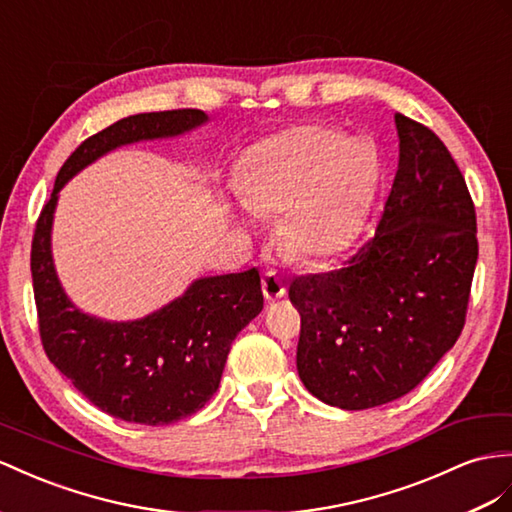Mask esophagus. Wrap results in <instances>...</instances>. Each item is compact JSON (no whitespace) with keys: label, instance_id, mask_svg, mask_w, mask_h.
<instances>
[{"label":"esophagus","instance_id":"obj_1","mask_svg":"<svg viewBox=\"0 0 512 512\" xmlns=\"http://www.w3.org/2000/svg\"><path fill=\"white\" fill-rule=\"evenodd\" d=\"M261 290H264V296L268 300H279L285 296V285L279 279L277 272H266L264 279H261Z\"/></svg>","mask_w":512,"mask_h":512}]
</instances>
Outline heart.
Masks as SVG:
<instances>
[{
	"mask_svg": "<svg viewBox=\"0 0 512 512\" xmlns=\"http://www.w3.org/2000/svg\"><path fill=\"white\" fill-rule=\"evenodd\" d=\"M376 190V153L363 138L324 125H298L270 138L235 177V194L253 216L283 214L285 246L326 259L355 240Z\"/></svg>",
	"mask_w": 512,
	"mask_h": 512,
	"instance_id": "b5f03b06",
	"label": "heart"
}]
</instances>
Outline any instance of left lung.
<instances>
[{
  "instance_id": "left-lung-1",
  "label": "left lung",
  "mask_w": 512,
  "mask_h": 512,
  "mask_svg": "<svg viewBox=\"0 0 512 512\" xmlns=\"http://www.w3.org/2000/svg\"><path fill=\"white\" fill-rule=\"evenodd\" d=\"M396 179L374 238L344 268L298 277L296 368L324 404L361 411L424 381L463 331L476 209L435 131L396 114Z\"/></svg>"
}]
</instances>
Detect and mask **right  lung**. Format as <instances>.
Masks as SVG:
<instances>
[{"label":"right lung","instance_id":"obj_1","mask_svg":"<svg viewBox=\"0 0 512 512\" xmlns=\"http://www.w3.org/2000/svg\"><path fill=\"white\" fill-rule=\"evenodd\" d=\"M207 121L203 110L147 112L90 136L60 168L36 222L32 281L47 357L90 402L125 422L164 426L203 409L220 385L233 339L264 309L259 270L196 279L181 296L138 320L90 316L71 303L51 255L58 194L114 149L175 138Z\"/></svg>","mask_w":512,"mask_h":512}]
</instances>
